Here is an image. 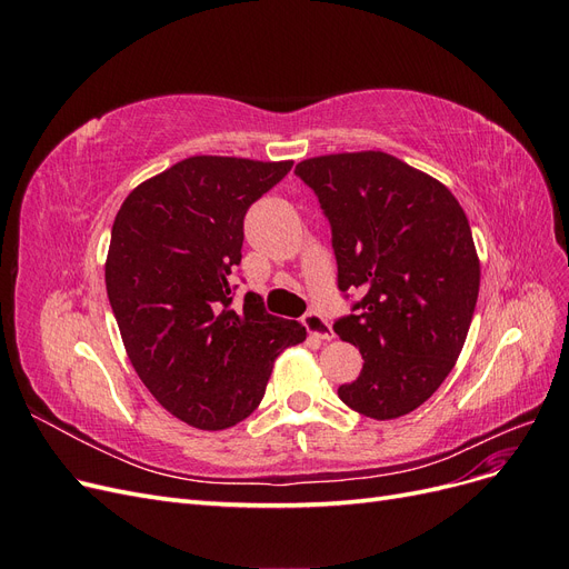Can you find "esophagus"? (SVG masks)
Here are the masks:
<instances>
[{
  "label": "esophagus",
  "mask_w": 569,
  "mask_h": 569,
  "mask_svg": "<svg viewBox=\"0 0 569 569\" xmlns=\"http://www.w3.org/2000/svg\"><path fill=\"white\" fill-rule=\"evenodd\" d=\"M303 327L308 330V335L316 337V339H322V341H330L335 337L332 332V325L327 322V318H322L320 313L316 311H308L303 318H301Z\"/></svg>",
  "instance_id": "esophagus-1"
}]
</instances>
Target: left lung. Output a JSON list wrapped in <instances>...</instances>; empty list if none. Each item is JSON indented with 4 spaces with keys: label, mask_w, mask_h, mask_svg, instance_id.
I'll return each instance as SVG.
<instances>
[{
    "label": "left lung",
    "mask_w": 569,
    "mask_h": 569,
    "mask_svg": "<svg viewBox=\"0 0 569 569\" xmlns=\"http://www.w3.org/2000/svg\"><path fill=\"white\" fill-rule=\"evenodd\" d=\"M295 173L330 222L351 301L335 332L363 356L339 399L366 418H401L439 389L468 337L479 295L470 222L441 182L382 151L308 159Z\"/></svg>",
    "instance_id": "left-lung-1"
}]
</instances>
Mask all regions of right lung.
<instances>
[{"instance_id":"add662e5","label":"right lung","mask_w":569,"mask_h":569,"mask_svg":"<svg viewBox=\"0 0 569 569\" xmlns=\"http://www.w3.org/2000/svg\"><path fill=\"white\" fill-rule=\"evenodd\" d=\"M289 170L291 161L192 157L137 187L113 220L107 295L130 363L197 429L251 416L272 360L306 339L253 291L232 306L244 216Z\"/></svg>"}]
</instances>
